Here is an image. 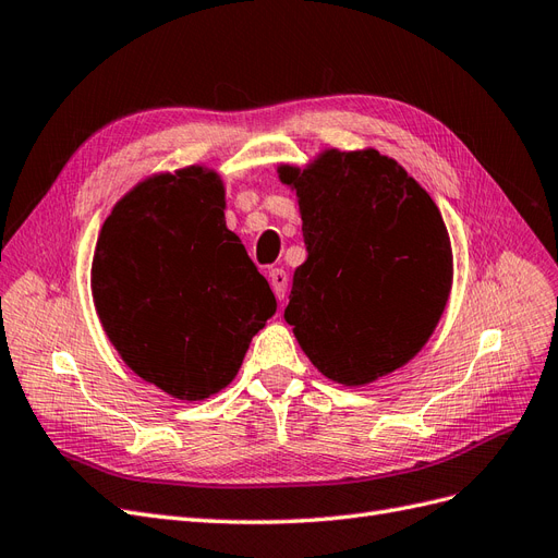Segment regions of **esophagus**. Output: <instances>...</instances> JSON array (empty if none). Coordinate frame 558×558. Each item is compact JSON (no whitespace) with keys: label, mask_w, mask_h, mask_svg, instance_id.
I'll use <instances>...</instances> for the list:
<instances>
[{"label":"esophagus","mask_w":558,"mask_h":558,"mask_svg":"<svg viewBox=\"0 0 558 558\" xmlns=\"http://www.w3.org/2000/svg\"><path fill=\"white\" fill-rule=\"evenodd\" d=\"M269 286H272V291H275L277 300H283L286 286H289V275H286V269L275 267L272 272H269Z\"/></svg>","instance_id":"esophagus-1"}]
</instances>
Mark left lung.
Returning a JSON list of instances; mask_svg holds the SVG:
<instances>
[{
	"mask_svg": "<svg viewBox=\"0 0 558 558\" xmlns=\"http://www.w3.org/2000/svg\"><path fill=\"white\" fill-rule=\"evenodd\" d=\"M298 191L307 260L283 316L328 379L375 381L414 359L451 291V246L430 195L379 150L279 167Z\"/></svg>",
	"mask_w": 558,
	"mask_h": 558,
	"instance_id": "left-lung-1",
	"label": "left lung"
}]
</instances>
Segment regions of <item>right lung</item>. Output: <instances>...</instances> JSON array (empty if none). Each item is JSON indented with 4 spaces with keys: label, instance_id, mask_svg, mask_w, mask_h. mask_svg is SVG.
Segmentation results:
<instances>
[{
    "label": "right lung",
    "instance_id": "add662e5",
    "mask_svg": "<svg viewBox=\"0 0 558 558\" xmlns=\"http://www.w3.org/2000/svg\"><path fill=\"white\" fill-rule=\"evenodd\" d=\"M223 209L216 172L150 177L113 207L95 248L93 298L111 344L179 400L228 386L277 312Z\"/></svg>",
    "mask_w": 558,
    "mask_h": 558
}]
</instances>
